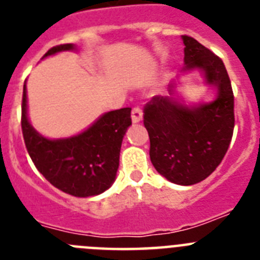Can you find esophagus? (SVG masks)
Segmentation results:
<instances>
[{
    "label": "esophagus",
    "mask_w": 260,
    "mask_h": 260,
    "mask_svg": "<svg viewBox=\"0 0 260 260\" xmlns=\"http://www.w3.org/2000/svg\"><path fill=\"white\" fill-rule=\"evenodd\" d=\"M142 118H143V113H142V109L139 107H135L133 108L132 110V119L133 122L137 123V122H141Z\"/></svg>",
    "instance_id": "1"
}]
</instances>
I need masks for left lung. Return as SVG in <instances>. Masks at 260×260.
I'll list each match as a JSON object with an SVG mask.
<instances>
[{
	"mask_svg": "<svg viewBox=\"0 0 260 260\" xmlns=\"http://www.w3.org/2000/svg\"><path fill=\"white\" fill-rule=\"evenodd\" d=\"M185 70L201 69L207 83L217 87L215 102L189 108L171 98L153 96L143 108L150 137V157L156 171L177 185L206 180L219 167L234 128V96L221 58L187 35Z\"/></svg>",
	"mask_w": 260,
	"mask_h": 260,
	"instance_id": "1",
	"label": "left lung"
}]
</instances>
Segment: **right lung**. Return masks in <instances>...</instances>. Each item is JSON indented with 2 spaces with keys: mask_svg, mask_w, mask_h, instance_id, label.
Returning a JSON list of instances; mask_svg holds the SVG:
<instances>
[{
  "mask_svg": "<svg viewBox=\"0 0 260 260\" xmlns=\"http://www.w3.org/2000/svg\"><path fill=\"white\" fill-rule=\"evenodd\" d=\"M71 49L73 44L56 45L44 57ZM20 123L24 144L38 171L61 191L86 198L102 194L113 183L123 135L132 125V108L108 112L77 137L50 141L29 125L24 84Z\"/></svg>",
  "mask_w": 260,
  "mask_h": 260,
  "instance_id": "right-lung-1",
  "label": "right lung"
}]
</instances>
